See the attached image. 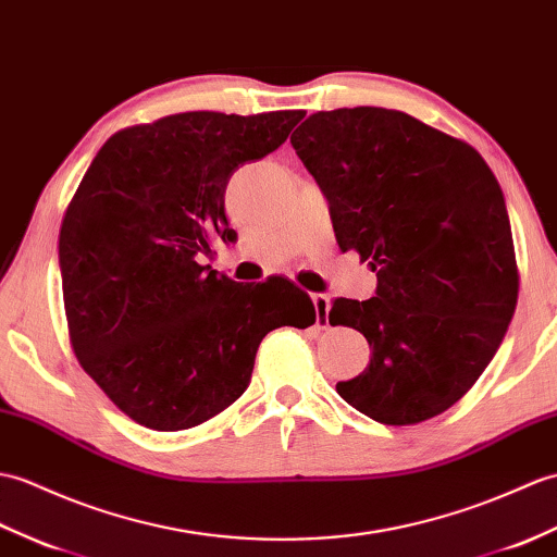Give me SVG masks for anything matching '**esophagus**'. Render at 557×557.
<instances>
[{
	"label": "esophagus",
	"instance_id": "obj_1",
	"mask_svg": "<svg viewBox=\"0 0 557 557\" xmlns=\"http://www.w3.org/2000/svg\"><path fill=\"white\" fill-rule=\"evenodd\" d=\"M313 304H315V325H318V327H327L330 296H325V294H313Z\"/></svg>",
	"mask_w": 557,
	"mask_h": 557
}]
</instances>
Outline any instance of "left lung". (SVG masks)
<instances>
[{"label": "left lung", "mask_w": 557, "mask_h": 557, "mask_svg": "<svg viewBox=\"0 0 557 557\" xmlns=\"http://www.w3.org/2000/svg\"><path fill=\"white\" fill-rule=\"evenodd\" d=\"M330 201L334 237L377 273L368 301L337 299L370 363L339 396L382 424L442 416L498 351L520 292L510 218L468 141L404 111H318L292 135Z\"/></svg>", "instance_id": "obj_1"}]
</instances>
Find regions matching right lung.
Returning <instances> with one entry per match:
<instances>
[{"label": "right lung", "instance_id": "obj_1", "mask_svg": "<svg viewBox=\"0 0 557 557\" xmlns=\"http://www.w3.org/2000/svg\"><path fill=\"white\" fill-rule=\"evenodd\" d=\"M304 111H187L123 127L89 163L63 215L69 339L111 404L157 432L189 430L244 394L258 344L315 322L284 277L256 287L201 265L235 239L225 187L289 137Z\"/></svg>", "mask_w": 557, "mask_h": 557}]
</instances>
